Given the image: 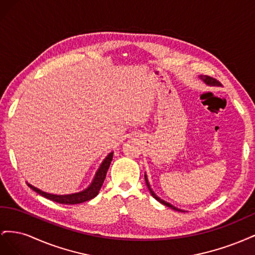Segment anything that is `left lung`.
<instances>
[{
  "label": "left lung",
  "instance_id": "obj_1",
  "mask_svg": "<svg viewBox=\"0 0 255 255\" xmlns=\"http://www.w3.org/2000/svg\"><path fill=\"white\" fill-rule=\"evenodd\" d=\"M199 78L201 79V80H202V81L207 85V86H220V85H221L218 81H216L215 79L211 78V76H207V75H200ZM144 180H145L146 186H148V188H149V190H150V194L152 195V197H153L154 199H156L159 203L164 204V205H166V206H168V207H170V208H172V210H174V211H176V212H184L183 210H180V208H177V207H175V206L171 205L170 203L166 202L165 200H163V199H160L159 197H157L155 192H154V191H153V189L151 188V186H150V183H149V181H148V176H146V174H145V173H144Z\"/></svg>",
  "mask_w": 255,
  "mask_h": 255
}]
</instances>
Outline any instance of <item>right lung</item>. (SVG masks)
<instances>
[{"instance_id":"right-lung-1","label":"right lung","mask_w":255,"mask_h":255,"mask_svg":"<svg viewBox=\"0 0 255 255\" xmlns=\"http://www.w3.org/2000/svg\"><path fill=\"white\" fill-rule=\"evenodd\" d=\"M113 155H114V152H111V153H109V155H107L103 159V161L101 163V165H100L99 169L95 174L94 180L91 181L89 186L79 192H74V194H69V195L49 194V192H45L39 188L33 186L32 184H29L27 182H26V184L30 189L36 191L37 194H39L40 196L47 198L54 202L61 203V204H79V203L86 202V201H89V200H91V199H94L95 197H97V195L99 194V191H100V189H101L103 182L105 180L107 170H109L110 165L113 160Z\"/></svg>"}]
</instances>
